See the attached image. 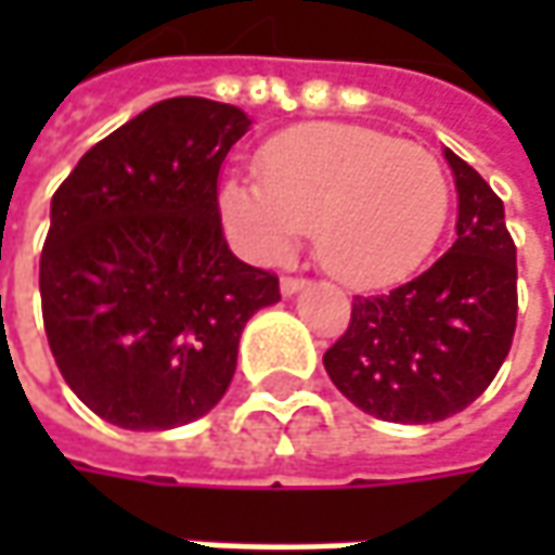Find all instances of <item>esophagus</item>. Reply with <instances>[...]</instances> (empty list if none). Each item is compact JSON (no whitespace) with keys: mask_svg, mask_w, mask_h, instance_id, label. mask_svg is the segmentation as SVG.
<instances>
[{"mask_svg":"<svg viewBox=\"0 0 555 555\" xmlns=\"http://www.w3.org/2000/svg\"><path fill=\"white\" fill-rule=\"evenodd\" d=\"M309 287V281L306 278H281V293L284 296H296L299 289Z\"/></svg>","mask_w":555,"mask_h":555,"instance_id":"obj_1","label":"esophagus"}]
</instances>
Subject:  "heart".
I'll list each match as a JSON object with an SVG mask.
<instances>
[{
  "mask_svg": "<svg viewBox=\"0 0 555 555\" xmlns=\"http://www.w3.org/2000/svg\"><path fill=\"white\" fill-rule=\"evenodd\" d=\"M256 179L222 191L224 228L246 256L281 262L311 228L318 262L358 289L411 278L448 219L436 157L352 122H311L271 139Z\"/></svg>",
  "mask_w": 555,
  "mask_h": 555,
  "instance_id": "b5f03b06",
  "label": "heart"
}]
</instances>
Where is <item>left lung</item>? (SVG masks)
Listing matches in <instances>:
<instances>
[{"label": "left lung", "mask_w": 555, "mask_h": 555, "mask_svg": "<svg viewBox=\"0 0 555 555\" xmlns=\"http://www.w3.org/2000/svg\"><path fill=\"white\" fill-rule=\"evenodd\" d=\"M457 241L420 278L383 296H354L352 321L324 367L364 414L438 423L479 398L516 333V244L503 201L454 151Z\"/></svg>", "instance_id": "8db88e82"}]
</instances>
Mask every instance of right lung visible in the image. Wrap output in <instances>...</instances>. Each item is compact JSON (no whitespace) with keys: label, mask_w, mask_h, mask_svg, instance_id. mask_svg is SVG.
I'll return each mask as SVG.
<instances>
[{"label":"right lung","mask_w":555,"mask_h":555,"mask_svg":"<svg viewBox=\"0 0 555 555\" xmlns=\"http://www.w3.org/2000/svg\"><path fill=\"white\" fill-rule=\"evenodd\" d=\"M253 119L166 98L82 154L52 197L39 259L54 364L101 420L132 433L209 414L246 321L281 299L222 234L219 169Z\"/></svg>","instance_id":"1"}]
</instances>
